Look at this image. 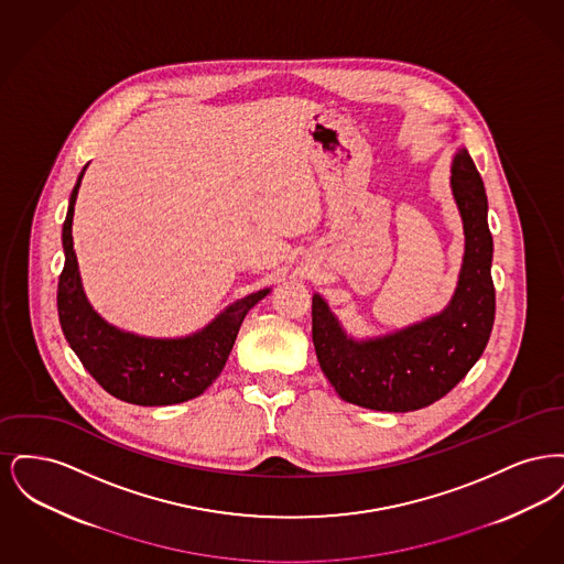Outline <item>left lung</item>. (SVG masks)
<instances>
[{"label":"left lung","mask_w":564,"mask_h":564,"mask_svg":"<svg viewBox=\"0 0 564 564\" xmlns=\"http://www.w3.org/2000/svg\"><path fill=\"white\" fill-rule=\"evenodd\" d=\"M451 171L465 256L455 295L440 315L380 338L355 340L322 295H313L315 352L345 402L380 412L419 410L453 391L482 357L495 323L488 200L465 148L456 152Z\"/></svg>","instance_id":"left-lung-1"}]
</instances>
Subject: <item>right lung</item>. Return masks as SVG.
Wrapping results in <instances>:
<instances>
[{"label":"right lung","mask_w":564,"mask_h":564,"mask_svg":"<svg viewBox=\"0 0 564 564\" xmlns=\"http://www.w3.org/2000/svg\"><path fill=\"white\" fill-rule=\"evenodd\" d=\"M86 169V166H84ZM82 175L69 196L63 224L65 267L58 276V322L69 347L109 395L134 405H171L200 395L226 366L245 315L269 294L245 295L205 329L186 338H143L101 319L82 290L72 239L74 205Z\"/></svg>","instance_id":"add662e5"}]
</instances>
